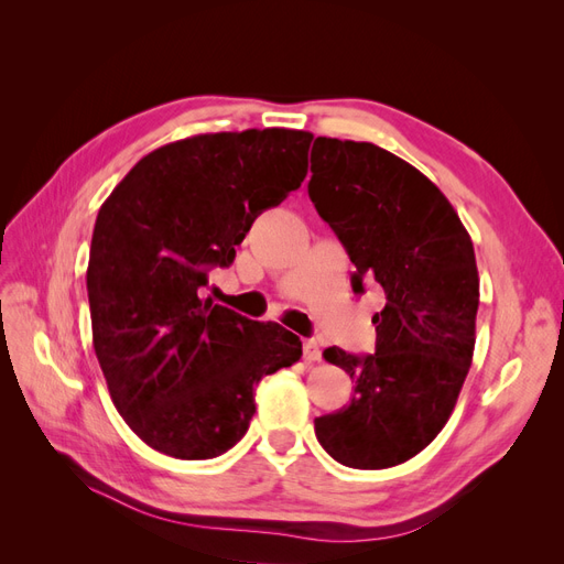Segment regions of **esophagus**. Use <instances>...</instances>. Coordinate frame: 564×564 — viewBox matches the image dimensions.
Returning <instances> with one entry per match:
<instances>
[{
    "label": "esophagus",
    "mask_w": 564,
    "mask_h": 564,
    "mask_svg": "<svg viewBox=\"0 0 564 564\" xmlns=\"http://www.w3.org/2000/svg\"><path fill=\"white\" fill-rule=\"evenodd\" d=\"M303 357L308 362H319L322 360V350H319L315 338H305L303 340Z\"/></svg>",
    "instance_id": "34e87169"
}]
</instances>
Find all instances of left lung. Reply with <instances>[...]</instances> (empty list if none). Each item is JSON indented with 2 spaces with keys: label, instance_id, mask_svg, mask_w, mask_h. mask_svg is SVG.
<instances>
[{
  "label": "left lung",
  "instance_id": "left-lung-1",
  "mask_svg": "<svg viewBox=\"0 0 564 564\" xmlns=\"http://www.w3.org/2000/svg\"><path fill=\"white\" fill-rule=\"evenodd\" d=\"M308 195L346 247L352 292L377 282L383 311L373 355L324 350L355 381L350 404L315 419L338 464H404L445 429L473 362L480 303L470 235L440 187L373 143L317 135Z\"/></svg>",
  "mask_w": 564,
  "mask_h": 564
}]
</instances>
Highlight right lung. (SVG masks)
<instances>
[{
    "mask_svg": "<svg viewBox=\"0 0 564 564\" xmlns=\"http://www.w3.org/2000/svg\"><path fill=\"white\" fill-rule=\"evenodd\" d=\"M313 133H202L152 150L98 212L87 292L94 350L117 412L148 447L183 460L226 454L268 373L301 338L202 299L256 216L308 174Z\"/></svg>",
    "mask_w": 564,
    "mask_h": 564,
    "instance_id": "right-lung-1",
    "label": "right lung"
}]
</instances>
